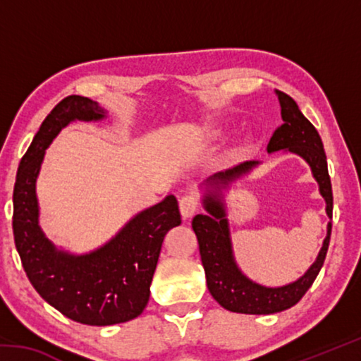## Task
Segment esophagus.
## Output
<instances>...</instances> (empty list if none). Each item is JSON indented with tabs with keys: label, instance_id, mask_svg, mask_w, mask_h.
I'll list each match as a JSON object with an SVG mask.
<instances>
[{
	"label": "esophagus",
	"instance_id": "1",
	"mask_svg": "<svg viewBox=\"0 0 361 361\" xmlns=\"http://www.w3.org/2000/svg\"><path fill=\"white\" fill-rule=\"evenodd\" d=\"M197 207H199V195L197 194H185L183 197L180 199V212H181V216L188 219L191 218L195 212H197Z\"/></svg>",
	"mask_w": 361,
	"mask_h": 361
}]
</instances>
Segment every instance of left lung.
<instances>
[{
  "instance_id": "1",
  "label": "left lung",
  "mask_w": 361,
  "mask_h": 361,
  "mask_svg": "<svg viewBox=\"0 0 361 361\" xmlns=\"http://www.w3.org/2000/svg\"><path fill=\"white\" fill-rule=\"evenodd\" d=\"M277 95L280 106H282L283 124L274 130L267 143V152L288 149L309 162L315 180L319 181L320 192L326 200L328 216L331 218L333 191L322 138L312 122L299 111L296 102L290 95L280 92V90H277ZM256 164H258L256 161H245L216 173L213 176L215 185L226 186L237 176L248 172ZM204 204L207 213L192 218V229L199 240V252L205 269L207 286L216 302L231 312L253 315L282 312L299 302V299L305 295V291L310 288V285L319 276L323 261L326 258L329 237H331V221L328 223V235L323 242L320 253L314 264L309 267V271L290 285L280 286V288H266V286L248 280L235 266L231 248L228 219H226L224 207L219 200V195L218 197L215 194L207 195Z\"/></svg>"
}]
</instances>
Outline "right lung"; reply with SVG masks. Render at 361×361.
I'll return each instance as SVG.
<instances>
[{
  "mask_svg": "<svg viewBox=\"0 0 361 361\" xmlns=\"http://www.w3.org/2000/svg\"><path fill=\"white\" fill-rule=\"evenodd\" d=\"M105 114L81 95H70L56 105L22 157L12 195L16 248L33 288L65 317L94 326L124 323L143 312L164 237L181 223L175 195H167L89 255L57 252L42 234L35 183L46 148L68 122L97 121Z\"/></svg>",
  "mask_w": 361,
  "mask_h": 361,
  "instance_id": "obj_1",
  "label": "right lung"
}]
</instances>
